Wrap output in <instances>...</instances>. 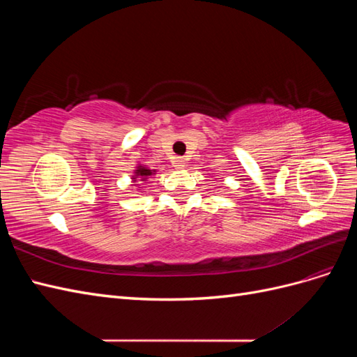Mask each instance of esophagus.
<instances>
[{
    "label": "esophagus",
    "mask_w": 357,
    "mask_h": 357,
    "mask_svg": "<svg viewBox=\"0 0 357 357\" xmlns=\"http://www.w3.org/2000/svg\"><path fill=\"white\" fill-rule=\"evenodd\" d=\"M185 164H186L185 158L178 156V158H176V159H174V167H176V168H183V167H185Z\"/></svg>",
    "instance_id": "esophagus-1"
}]
</instances>
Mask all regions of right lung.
I'll list each match as a JSON object with an SVG mask.
<instances>
[{"label": "right lung", "mask_w": 357, "mask_h": 357, "mask_svg": "<svg viewBox=\"0 0 357 357\" xmlns=\"http://www.w3.org/2000/svg\"><path fill=\"white\" fill-rule=\"evenodd\" d=\"M150 174H152V172H150V169H147V168H138V169H137V176L142 177L143 181H144L146 177L150 176Z\"/></svg>", "instance_id": "obj_1"}]
</instances>
